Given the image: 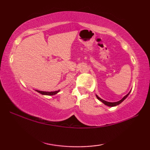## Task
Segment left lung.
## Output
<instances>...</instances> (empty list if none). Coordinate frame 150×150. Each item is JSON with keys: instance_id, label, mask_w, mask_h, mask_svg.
Instances as JSON below:
<instances>
[{"instance_id": "left-lung-1", "label": "left lung", "mask_w": 150, "mask_h": 150, "mask_svg": "<svg viewBox=\"0 0 150 150\" xmlns=\"http://www.w3.org/2000/svg\"><path fill=\"white\" fill-rule=\"evenodd\" d=\"M130 92H129L128 94H127V95H126V96H124V97L122 98V99L120 100H119V101H117V102H114V103H111V102H108V101H106V100H103V99H102V98H100L99 96H98V95H96V98H98V100H99L100 101H101V102H102L103 104H105V105H106V106H111V107H112V106H117V105H120V104L122 103V102H123V101L126 99V98L128 97V96L129 95V94L130 93Z\"/></svg>"}]
</instances>
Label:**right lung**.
Returning <instances> with one entry per match:
<instances>
[{"mask_svg": "<svg viewBox=\"0 0 150 150\" xmlns=\"http://www.w3.org/2000/svg\"><path fill=\"white\" fill-rule=\"evenodd\" d=\"M36 91L38 93H39L40 94H42L43 95H56L57 93L59 92V91H52V92H46V91H38L36 90Z\"/></svg>", "mask_w": 150, "mask_h": 150, "instance_id": "1", "label": "right lung"}]
</instances>
